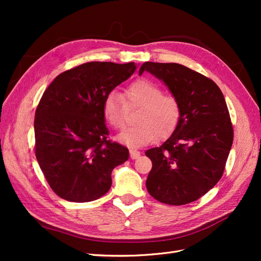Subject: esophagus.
Segmentation results:
<instances>
[{
  "label": "esophagus",
  "mask_w": 261,
  "mask_h": 261,
  "mask_svg": "<svg viewBox=\"0 0 261 261\" xmlns=\"http://www.w3.org/2000/svg\"><path fill=\"white\" fill-rule=\"evenodd\" d=\"M129 153H130L132 159H137V158L140 155V152L137 151V150H134V149L129 150Z\"/></svg>",
  "instance_id": "esophagus-1"
}]
</instances>
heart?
I'll return each mask as SVG.
<instances>
[{
  "mask_svg": "<svg viewBox=\"0 0 261 261\" xmlns=\"http://www.w3.org/2000/svg\"><path fill=\"white\" fill-rule=\"evenodd\" d=\"M127 109H139L135 118L137 125L122 132L117 140L133 149L171 136L181 118L179 100L172 94H164L159 85L149 80L132 83L125 90V101L117 92H110L102 103V115L112 128L122 129Z\"/></svg>",
  "mask_w": 261,
  "mask_h": 261,
  "instance_id": "obj_1",
  "label": "heart"
}]
</instances>
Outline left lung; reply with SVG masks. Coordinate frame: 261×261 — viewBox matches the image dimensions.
<instances>
[{"mask_svg": "<svg viewBox=\"0 0 261 261\" xmlns=\"http://www.w3.org/2000/svg\"><path fill=\"white\" fill-rule=\"evenodd\" d=\"M159 78L181 106L175 132L146 155L152 169L146 180L158 201L181 206L199 199L222 177L233 144L225 99L210 78L177 63L146 62L139 69Z\"/></svg>", "mask_w": 261, "mask_h": 261, "instance_id": "left-lung-1", "label": "left lung"}]
</instances>
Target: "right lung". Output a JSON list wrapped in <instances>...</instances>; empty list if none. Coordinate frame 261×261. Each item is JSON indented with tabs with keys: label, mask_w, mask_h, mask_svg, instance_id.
<instances>
[{
	"label": "right lung",
	"mask_w": 261,
	"mask_h": 261,
	"mask_svg": "<svg viewBox=\"0 0 261 261\" xmlns=\"http://www.w3.org/2000/svg\"><path fill=\"white\" fill-rule=\"evenodd\" d=\"M136 70L134 62H88L65 70L43 92L35 114V152L52 191L73 202L109 192L128 149L108 139L105 98Z\"/></svg>",
	"instance_id": "1"
}]
</instances>
